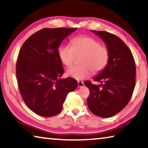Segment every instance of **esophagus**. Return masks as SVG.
<instances>
[{
	"instance_id": "34e87169",
	"label": "esophagus",
	"mask_w": 148,
	"mask_h": 148,
	"mask_svg": "<svg viewBox=\"0 0 148 148\" xmlns=\"http://www.w3.org/2000/svg\"><path fill=\"white\" fill-rule=\"evenodd\" d=\"M77 86H78V87H82L84 86V84L83 82H81V81H79L78 82H77Z\"/></svg>"
}]
</instances>
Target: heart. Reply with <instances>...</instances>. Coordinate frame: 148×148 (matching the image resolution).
Listing matches in <instances>:
<instances>
[{"instance_id": "heart-1", "label": "heart", "mask_w": 148, "mask_h": 148, "mask_svg": "<svg viewBox=\"0 0 148 148\" xmlns=\"http://www.w3.org/2000/svg\"><path fill=\"white\" fill-rule=\"evenodd\" d=\"M72 46L66 44L60 46L59 59L64 65L69 66L74 63L76 56H82L81 65L72 66L66 71L69 76L77 80L89 77L91 72L98 74L105 69L109 61V51L101 46L97 40L90 36H81L71 40Z\"/></svg>"}]
</instances>
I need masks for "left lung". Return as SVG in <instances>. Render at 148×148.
I'll list each match as a JSON object with an SVG mask.
<instances>
[{"label": "left lung", "instance_id": "obj_1", "mask_svg": "<svg viewBox=\"0 0 148 148\" xmlns=\"http://www.w3.org/2000/svg\"><path fill=\"white\" fill-rule=\"evenodd\" d=\"M106 44L109 51L106 66L93 80L101 84L84 82L90 91L87 105L92 114L110 117L127 106L135 86L136 65L131 50L118 36L106 31H92Z\"/></svg>", "mask_w": 148, "mask_h": 148}]
</instances>
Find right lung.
Instances as JSON below:
<instances>
[{
    "instance_id": "right-lung-1",
    "label": "right lung",
    "mask_w": 148,
    "mask_h": 148,
    "mask_svg": "<svg viewBox=\"0 0 148 148\" xmlns=\"http://www.w3.org/2000/svg\"><path fill=\"white\" fill-rule=\"evenodd\" d=\"M77 28H45L31 35L17 57L16 76L20 94L34 113L51 117L61 111L69 92L77 87V80L64 73L58 48Z\"/></svg>"
}]
</instances>
